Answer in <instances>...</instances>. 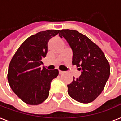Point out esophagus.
<instances>
[{
    "instance_id": "34e87169",
    "label": "esophagus",
    "mask_w": 121,
    "mask_h": 121,
    "mask_svg": "<svg viewBox=\"0 0 121 121\" xmlns=\"http://www.w3.org/2000/svg\"><path fill=\"white\" fill-rule=\"evenodd\" d=\"M64 73H65L64 71H61L60 70H59V74H60V75H61V74Z\"/></svg>"
}]
</instances>
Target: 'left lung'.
I'll use <instances>...</instances> for the list:
<instances>
[{
	"label": "left lung",
	"instance_id": "left-lung-1",
	"mask_svg": "<svg viewBox=\"0 0 121 121\" xmlns=\"http://www.w3.org/2000/svg\"><path fill=\"white\" fill-rule=\"evenodd\" d=\"M59 36L67 40L72 49V65L81 71V76L73 77L67 85L68 93L80 103L92 102L101 93L109 78V63L101 49L78 31L61 30Z\"/></svg>",
	"mask_w": 121,
	"mask_h": 121
}]
</instances>
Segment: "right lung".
<instances>
[{
  "label": "right lung",
  "instance_id": "1",
  "mask_svg": "<svg viewBox=\"0 0 121 121\" xmlns=\"http://www.w3.org/2000/svg\"><path fill=\"white\" fill-rule=\"evenodd\" d=\"M60 32L48 30L29 37L18 48L9 63L7 80L10 87L28 105L41 104L49 95L51 82L58 75L57 69L49 70L40 65L46 56L48 43Z\"/></svg>",
  "mask_w": 121,
  "mask_h": 121
}]
</instances>
